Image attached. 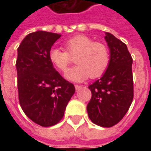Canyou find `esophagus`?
I'll use <instances>...</instances> for the list:
<instances>
[{
    "instance_id": "obj_1",
    "label": "esophagus",
    "mask_w": 151,
    "mask_h": 151,
    "mask_svg": "<svg viewBox=\"0 0 151 151\" xmlns=\"http://www.w3.org/2000/svg\"><path fill=\"white\" fill-rule=\"evenodd\" d=\"M74 86H75V89L77 91H79L80 89H82V86H79V85H75Z\"/></svg>"
}]
</instances>
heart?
Returning a JSON list of instances; mask_svg holds the SVG:
<instances>
[{"mask_svg":"<svg viewBox=\"0 0 151 151\" xmlns=\"http://www.w3.org/2000/svg\"><path fill=\"white\" fill-rule=\"evenodd\" d=\"M65 51L53 47L48 53L50 62L60 72L65 73L75 57L78 65L68 70L65 77L71 81L81 82L87 78H97L108 69L110 54L107 46L95 42L85 35H78L63 43Z\"/></svg>","mask_w":151,"mask_h":151,"instance_id":"heart-1","label":"heart"}]
</instances>
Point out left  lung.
<instances>
[{"instance_id":"1","label":"left lung","mask_w":151,"mask_h":151,"mask_svg":"<svg viewBox=\"0 0 151 151\" xmlns=\"http://www.w3.org/2000/svg\"><path fill=\"white\" fill-rule=\"evenodd\" d=\"M105 40L110 63L101 78L89 86L92 95L86 109L93 123L109 128L122 120L133 102V58L126 44L113 35L106 33Z\"/></svg>"}]
</instances>
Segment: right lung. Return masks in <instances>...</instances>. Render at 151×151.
Returning <instances> with one entry per match:
<instances>
[{"instance_id": "1", "label": "right lung", "mask_w": 151, "mask_h": 151, "mask_svg": "<svg viewBox=\"0 0 151 151\" xmlns=\"http://www.w3.org/2000/svg\"><path fill=\"white\" fill-rule=\"evenodd\" d=\"M60 36L43 31L33 32L18 48L19 104L28 118L43 127L59 123L75 92L73 84L62 78L48 58L52 46Z\"/></svg>"}]
</instances>
